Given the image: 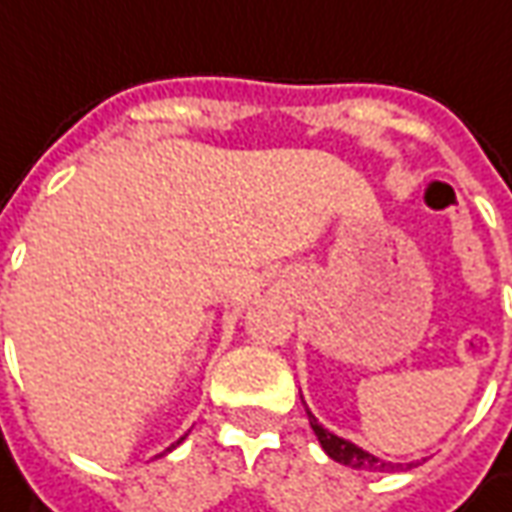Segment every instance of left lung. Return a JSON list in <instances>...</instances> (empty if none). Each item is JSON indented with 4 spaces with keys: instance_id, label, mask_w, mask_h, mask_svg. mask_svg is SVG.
<instances>
[{
    "instance_id": "obj_1",
    "label": "left lung",
    "mask_w": 512,
    "mask_h": 512,
    "mask_svg": "<svg viewBox=\"0 0 512 512\" xmlns=\"http://www.w3.org/2000/svg\"><path fill=\"white\" fill-rule=\"evenodd\" d=\"M307 417H310L312 430H315V436H318V441H321V447L326 450V455H329V458H334L337 463L351 466V469H365V472H392V469H395V463L378 461L376 455L359 450V447H356V444H351V441H345V439H340V436L329 433V430L323 428L318 419L312 417L310 411H307Z\"/></svg>"
}]
</instances>
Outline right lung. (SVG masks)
I'll return each mask as SVG.
<instances>
[{
  "instance_id": "add662e5",
  "label": "right lung",
  "mask_w": 512,
  "mask_h": 512,
  "mask_svg": "<svg viewBox=\"0 0 512 512\" xmlns=\"http://www.w3.org/2000/svg\"><path fill=\"white\" fill-rule=\"evenodd\" d=\"M169 450H172V447H169Z\"/></svg>"
}]
</instances>
